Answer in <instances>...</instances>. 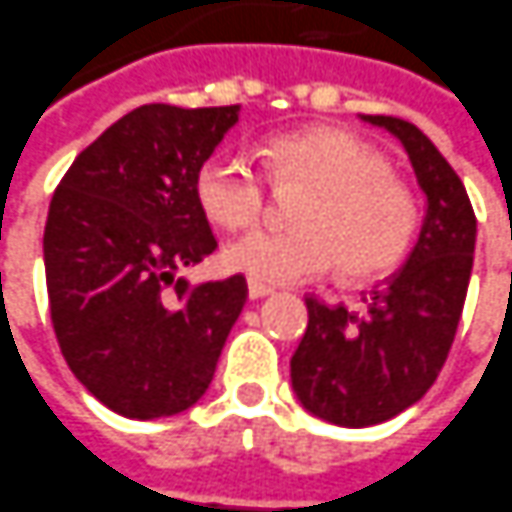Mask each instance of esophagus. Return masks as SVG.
I'll list each match as a JSON object with an SVG mask.
<instances>
[{
    "label": "esophagus",
    "instance_id": "1",
    "mask_svg": "<svg viewBox=\"0 0 512 512\" xmlns=\"http://www.w3.org/2000/svg\"><path fill=\"white\" fill-rule=\"evenodd\" d=\"M270 293H273V290H270V287H264V284H256V281H250V284H248L250 301H259V298L270 296Z\"/></svg>",
    "mask_w": 512,
    "mask_h": 512
}]
</instances>
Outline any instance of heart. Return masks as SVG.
<instances>
[{"label":"heart","instance_id":"b5f03b06","mask_svg":"<svg viewBox=\"0 0 512 512\" xmlns=\"http://www.w3.org/2000/svg\"><path fill=\"white\" fill-rule=\"evenodd\" d=\"M267 171L279 185H307L293 222L259 228L225 248V264L256 284H296L338 264L346 279L389 270L411 245L417 208L380 154L341 129L290 132L267 146ZM197 200L208 219L236 231L253 225L267 202V177L248 154L222 149L197 171Z\"/></svg>","mask_w":512,"mask_h":512}]
</instances>
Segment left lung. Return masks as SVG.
I'll return each instance as SVG.
<instances>
[{
  "mask_svg": "<svg viewBox=\"0 0 512 512\" xmlns=\"http://www.w3.org/2000/svg\"><path fill=\"white\" fill-rule=\"evenodd\" d=\"M392 132L425 194V219L406 264L358 310L307 298V332L290 360L301 406L327 423L366 428L414 406L440 375L462 318L476 245V216L456 171L403 118L363 115Z\"/></svg>",
  "mask_w": 512,
  "mask_h": 512,
  "instance_id": "8db88e82",
  "label": "left lung"
}]
</instances>
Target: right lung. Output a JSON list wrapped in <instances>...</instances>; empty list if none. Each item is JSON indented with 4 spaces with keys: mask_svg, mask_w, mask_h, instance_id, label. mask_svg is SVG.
<instances>
[{
    "mask_svg": "<svg viewBox=\"0 0 512 512\" xmlns=\"http://www.w3.org/2000/svg\"><path fill=\"white\" fill-rule=\"evenodd\" d=\"M239 109L137 106L75 157L53 194V329L72 375L115 414L157 420L194 406L245 307V276L177 279L216 250L194 183Z\"/></svg>",
    "mask_w": 512,
    "mask_h": 512,
    "instance_id": "1",
    "label": "right lung"
}]
</instances>
